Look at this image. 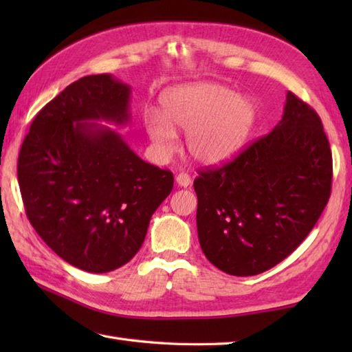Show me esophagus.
Segmentation results:
<instances>
[{
  "label": "esophagus",
  "mask_w": 352,
  "mask_h": 352,
  "mask_svg": "<svg viewBox=\"0 0 352 352\" xmlns=\"http://www.w3.org/2000/svg\"><path fill=\"white\" fill-rule=\"evenodd\" d=\"M175 182L178 186H182V188H188V186H190V175L186 174V172H180V174L177 175Z\"/></svg>",
  "instance_id": "esophagus-1"
}]
</instances>
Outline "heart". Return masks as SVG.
I'll list each match as a JSON object with an SVG mask.
<instances>
[{
	"label": "heart",
	"instance_id": "b5f03b06",
	"mask_svg": "<svg viewBox=\"0 0 352 352\" xmlns=\"http://www.w3.org/2000/svg\"><path fill=\"white\" fill-rule=\"evenodd\" d=\"M163 113L148 110L145 129L160 154L175 148L177 133H186L193 160L207 166L226 163L241 151L256 122V104L248 96L216 83L172 87L162 98Z\"/></svg>",
	"mask_w": 352,
	"mask_h": 352
}]
</instances>
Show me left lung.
Segmentation results:
<instances>
[{"label":"left lung","mask_w":352,"mask_h":352,"mask_svg":"<svg viewBox=\"0 0 352 352\" xmlns=\"http://www.w3.org/2000/svg\"><path fill=\"white\" fill-rule=\"evenodd\" d=\"M193 182L201 250L230 275L267 271L290 256L330 199L333 157L319 115L287 92L280 124Z\"/></svg>","instance_id":"obj_1"}]
</instances>
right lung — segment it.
<instances>
[{"mask_svg":"<svg viewBox=\"0 0 352 352\" xmlns=\"http://www.w3.org/2000/svg\"><path fill=\"white\" fill-rule=\"evenodd\" d=\"M130 86L87 76L51 100L30 125L18 157L27 218L69 265L102 274L136 256L174 175L134 154L113 130L130 121Z\"/></svg>","mask_w":352,"mask_h":352,"instance_id":"obj_1","label":"right lung"}]
</instances>
